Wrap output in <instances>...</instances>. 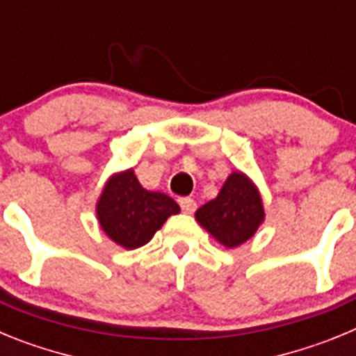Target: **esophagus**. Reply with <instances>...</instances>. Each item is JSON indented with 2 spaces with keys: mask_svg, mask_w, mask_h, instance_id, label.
<instances>
[{
  "mask_svg": "<svg viewBox=\"0 0 356 356\" xmlns=\"http://www.w3.org/2000/svg\"><path fill=\"white\" fill-rule=\"evenodd\" d=\"M180 207L185 213H193L196 210V201L191 200V197H181L180 200Z\"/></svg>",
  "mask_w": 356,
  "mask_h": 356,
  "instance_id": "esophagus-1",
  "label": "esophagus"
}]
</instances>
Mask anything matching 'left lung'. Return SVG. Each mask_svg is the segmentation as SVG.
<instances>
[{"label": "left lung", "instance_id": "1", "mask_svg": "<svg viewBox=\"0 0 356 356\" xmlns=\"http://www.w3.org/2000/svg\"><path fill=\"white\" fill-rule=\"evenodd\" d=\"M197 225L221 246L234 250L254 237L266 221L259 187L246 172L232 171L213 200L194 213Z\"/></svg>", "mask_w": 356, "mask_h": 356}]
</instances>
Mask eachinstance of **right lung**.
<instances>
[{"mask_svg":"<svg viewBox=\"0 0 356 356\" xmlns=\"http://www.w3.org/2000/svg\"><path fill=\"white\" fill-rule=\"evenodd\" d=\"M180 207L168 194L147 191L134 169L114 172L96 201V219L110 241L124 250H137L153 238Z\"/></svg>","mask_w":356,"mask_h":356,"instance_id":"add662e5","label":"right lung"}]
</instances>
